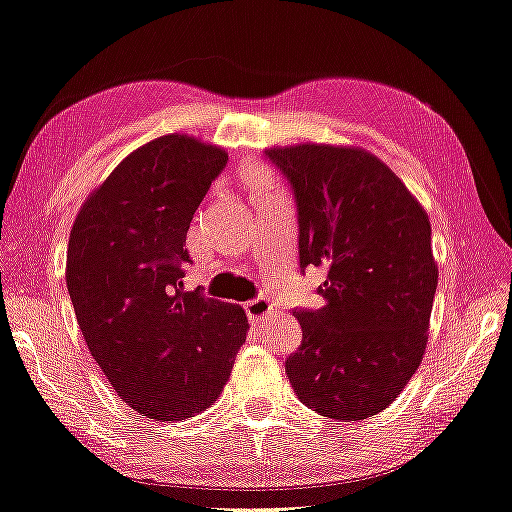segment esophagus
<instances>
[{
  "label": "esophagus",
  "mask_w": 512,
  "mask_h": 512,
  "mask_svg": "<svg viewBox=\"0 0 512 512\" xmlns=\"http://www.w3.org/2000/svg\"><path fill=\"white\" fill-rule=\"evenodd\" d=\"M243 308H246V315L253 319V322H262L266 315H271L273 303L266 299V296H257V299L248 301L246 305H243Z\"/></svg>",
  "instance_id": "1"
}]
</instances>
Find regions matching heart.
<instances>
[{"label":"heart","instance_id":"obj_1","mask_svg":"<svg viewBox=\"0 0 512 512\" xmlns=\"http://www.w3.org/2000/svg\"><path fill=\"white\" fill-rule=\"evenodd\" d=\"M248 179L253 181V183H264V174L257 172V170H250V172H248Z\"/></svg>","mask_w":512,"mask_h":512}]
</instances>
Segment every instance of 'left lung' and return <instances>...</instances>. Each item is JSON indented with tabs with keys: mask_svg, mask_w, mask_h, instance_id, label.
I'll return each instance as SVG.
<instances>
[{
	"mask_svg": "<svg viewBox=\"0 0 512 512\" xmlns=\"http://www.w3.org/2000/svg\"><path fill=\"white\" fill-rule=\"evenodd\" d=\"M299 211V264L326 271L319 310H294L303 338L285 361L305 407L335 421L386 409L414 375L437 292L430 218L370 151L266 149Z\"/></svg>",
	"mask_w": 512,
	"mask_h": 512,
	"instance_id": "8db88e82",
	"label": "left lung"
}]
</instances>
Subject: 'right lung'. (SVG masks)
<instances>
[{"instance_id": "1", "label": "right lung", "mask_w": 512, "mask_h": 512, "mask_svg": "<svg viewBox=\"0 0 512 512\" xmlns=\"http://www.w3.org/2000/svg\"><path fill=\"white\" fill-rule=\"evenodd\" d=\"M227 154L170 133L135 149L87 197L66 287L91 356L137 414L183 421L230 379L248 333L241 305L183 292L186 234Z\"/></svg>"}]
</instances>
